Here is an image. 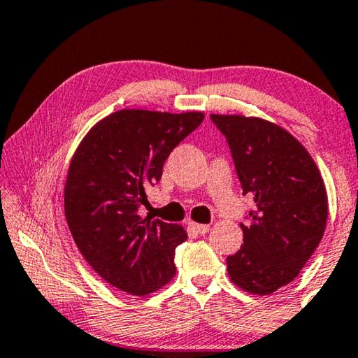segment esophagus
Instances as JSON below:
<instances>
[{"label": "esophagus", "instance_id": "esophagus-1", "mask_svg": "<svg viewBox=\"0 0 358 358\" xmlns=\"http://www.w3.org/2000/svg\"><path fill=\"white\" fill-rule=\"evenodd\" d=\"M191 228H193L197 234H206L210 230L209 225H199V223H191Z\"/></svg>", "mask_w": 358, "mask_h": 358}]
</instances>
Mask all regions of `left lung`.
I'll return each mask as SVG.
<instances>
[{
	"label": "left lung",
	"mask_w": 358,
	"mask_h": 358,
	"mask_svg": "<svg viewBox=\"0 0 358 358\" xmlns=\"http://www.w3.org/2000/svg\"><path fill=\"white\" fill-rule=\"evenodd\" d=\"M230 146L243 194L254 196L244 243L227 257L234 285L266 296L301 273L322 241L328 197L317 164L285 128L259 117L212 114Z\"/></svg>",
	"instance_id": "8db88e82"
}]
</instances>
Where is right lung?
Masks as SVG:
<instances>
[{"label": "right lung", "mask_w": 358, "mask_h": 358, "mask_svg": "<svg viewBox=\"0 0 358 358\" xmlns=\"http://www.w3.org/2000/svg\"><path fill=\"white\" fill-rule=\"evenodd\" d=\"M202 120V112L122 109L99 120L73 154L64 188L69 230L90 266L117 289L146 296L175 276V249L188 234L138 210L170 152Z\"/></svg>", "instance_id": "add662e5"}]
</instances>
